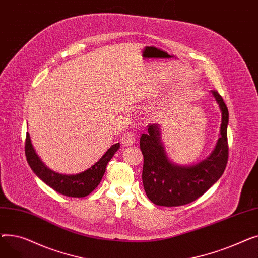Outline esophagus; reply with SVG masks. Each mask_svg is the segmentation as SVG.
Returning <instances> with one entry per match:
<instances>
[{
	"label": "esophagus",
	"instance_id": "1",
	"mask_svg": "<svg viewBox=\"0 0 258 258\" xmlns=\"http://www.w3.org/2000/svg\"><path fill=\"white\" fill-rule=\"evenodd\" d=\"M121 141H122V144H123V145L131 146L135 143V141H136V136H135L134 133L127 132L123 135V136H122Z\"/></svg>",
	"mask_w": 258,
	"mask_h": 258
}]
</instances>
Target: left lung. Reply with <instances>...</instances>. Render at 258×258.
Listing matches in <instances>:
<instances>
[{"instance_id":"8db88e82","label":"left lung","mask_w":258,"mask_h":258,"mask_svg":"<svg viewBox=\"0 0 258 258\" xmlns=\"http://www.w3.org/2000/svg\"><path fill=\"white\" fill-rule=\"evenodd\" d=\"M222 113L219 139L211 154L194 165L175 164L168 158L158 123L148 124L142 134V183L147 198L154 204L165 207L182 206L196 201L222 177L228 161V108L221 95L211 91Z\"/></svg>"}]
</instances>
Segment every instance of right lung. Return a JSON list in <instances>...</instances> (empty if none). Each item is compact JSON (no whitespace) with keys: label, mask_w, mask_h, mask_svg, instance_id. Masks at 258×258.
I'll return each mask as SVG.
<instances>
[{"label":"right lung","mask_w":258,"mask_h":258,"mask_svg":"<svg viewBox=\"0 0 258 258\" xmlns=\"http://www.w3.org/2000/svg\"><path fill=\"white\" fill-rule=\"evenodd\" d=\"M119 147L120 143L112 145L93 166L76 174H62L50 169L36 154L29 133H27L26 136L25 154L33 172L54 190L67 197L84 198L99 185L108 161L113 158Z\"/></svg>","instance_id":"1"}]
</instances>
